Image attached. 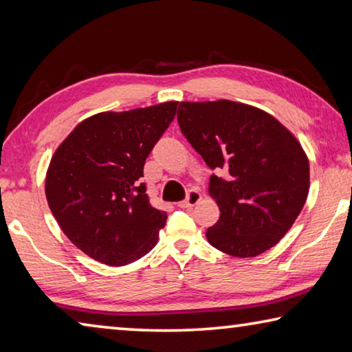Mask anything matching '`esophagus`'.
I'll return each mask as SVG.
<instances>
[{
    "label": "esophagus",
    "instance_id": "34e87169",
    "mask_svg": "<svg viewBox=\"0 0 352 352\" xmlns=\"http://www.w3.org/2000/svg\"><path fill=\"white\" fill-rule=\"evenodd\" d=\"M200 199H201V195H200L199 190L190 189L189 192H188V197H186V200L180 201V204H178V206H182V208H192V206H195V205L199 204Z\"/></svg>",
    "mask_w": 352,
    "mask_h": 352
}]
</instances>
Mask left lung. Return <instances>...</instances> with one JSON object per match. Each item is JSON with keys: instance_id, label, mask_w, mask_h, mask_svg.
Segmentation results:
<instances>
[{"instance_id": "obj_1", "label": "left lung", "mask_w": 352, "mask_h": 352, "mask_svg": "<svg viewBox=\"0 0 352 352\" xmlns=\"http://www.w3.org/2000/svg\"><path fill=\"white\" fill-rule=\"evenodd\" d=\"M178 126L212 174L210 195L220 217L208 242L236 258H253L283 239L309 194V160L276 118L256 107L214 100L180 102Z\"/></svg>"}]
</instances>
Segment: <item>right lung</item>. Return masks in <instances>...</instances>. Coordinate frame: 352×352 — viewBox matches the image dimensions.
<instances>
[{
	"mask_svg": "<svg viewBox=\"0 0 352 352\" xmlns=\"http://www.w3.org/2000/svg\"><path fill=\"white\" fill-rule=\"evenodd\" d=\"M178 102L87 118L52 155L45 192L74 245L107 265H126L157 245L168 214L140 183L146 158L174 121Z\"/></svg>",
	"mask_w": 352,
	"mask_h": 352,
	"instance_id": "right-lung-1",
	"label": "right lung"
}]
</instances>
